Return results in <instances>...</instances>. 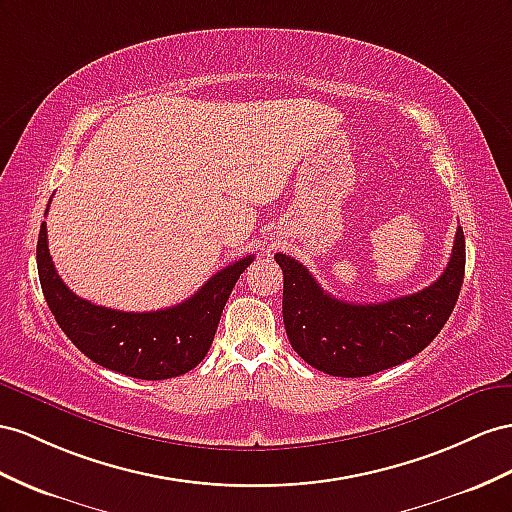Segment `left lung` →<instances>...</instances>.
<instances>
[{"instance_id": "8db88e82", "label": "left lung", "mask_w": 512, "mask_h": 512, "mask_svg": "<svg viewBox=\"0 0 512 512\" xmlns=\"http://www.w3.org/2000/svg\"><path fill=\"white\" fill-rule=\"evenodd\" d=\"M283 270V324L292 348L324 374L359 378L400 365L439 335L465 277V235L456 229L441 277L411 296L357 305L326 294L290 255H274Z\"/></svg>"}]
</instances>
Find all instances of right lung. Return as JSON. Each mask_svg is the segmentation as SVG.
<instances>
[{
  "label": "right lung",
  "instance_id": "1",
  "mask_svg": "<svg viewBox=\"0 0 512 512\" xmlns=\"http://www.w3.org/2000/svg\"><path fill=\"white\" fill-rule=\"evenodd\" d=\"M253 259L222 268L175 307L134 313L93 305L64 285L49 255L45 222L36 244L38 279L60 329L88 359L142 381L181 376L205 359L231 290Z\"/></svg>",
  "mask_w": 512,
  "mask_h": 512
}]
</instances>
